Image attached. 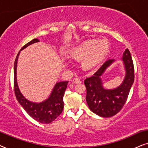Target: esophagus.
<instances>
[{"label":"esophagus","instance_id":"esophagus-1","mask_svg":"<svg viewBox=\"0 0 148 148\" xmlns=\"http://www.w3.org/2000/svg\"><path fill=\"white\" fill-rule=\"evenodd\" d=\"M72 82H73V83L76 84V83H80V82H81V81H80V80L79 79V78H73Z\"/></svg>","mask_w":148,"mask_h":148}]
</instances>
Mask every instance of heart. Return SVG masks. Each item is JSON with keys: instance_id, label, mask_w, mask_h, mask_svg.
<instances>
[{"instance_id": "1", "label": "heart", "mask_w": 148, "mask_h": 148, "mask_svg": "<svg viewBox=\"0 0 148 148\" xmlns=\"http://www.w3.org/2000/svg\"><path fill=\"white\" fill-rule=\"evenodd\" d=\"M110 43L107 39L99 40H88L76 45L68 53L69 58L76 60L82 59L81 66L84 70L93 69L99 64L108 53Z\"/></svg>"}]
</instances>
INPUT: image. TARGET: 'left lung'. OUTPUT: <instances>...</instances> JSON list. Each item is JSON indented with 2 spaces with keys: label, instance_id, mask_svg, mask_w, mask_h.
I'll return each mask as SVG.
<instances>
[{
  "label": "left lung",
  "instance_id": "1",
  "mask_svg": "<svg viewBox=\"0 0 148 148\" xmlns=\"http://www.w3.org/2000/svg\"><path fill=\"white\" fill-rule=\"evenodd\" d=\"M126 74L123 82L117 88L106 89L103 86L101 76L115 60H108L90 77L84 80L86 88V101L89 109L99 116H113L121 111L126 103L134 82V66L131 53L128 49L123 53Z\"/></svg>",
  "mask_w": 148,
  "mask_h": 148
}]
</instances>
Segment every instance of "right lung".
Wrapping results in <instances>:
<instances>
[{
    "mask_svg": "<svg viewBox=\"0 0 148 148\" xmlns=\"http://www.w3.org/2000/svg\"><path fill=\"white\" fill-rule=\"evenodd\" d=\"M39 42V40L34 38L26 45H25L21 50L19 51L18 54L15 58L14 63V89L15 94L17 101L25 112L35 121L42 124H49L55 121L59 116L62 114L64 109V97L65 90L68 86V81H62L57 82L53 89L48 99L40 103H34L29 101L26 98L23 97L20 90L19 89L17 82V66L19 55L20 51L29 45L34 44L35 42Z\"/></svg>",
    "mask_w": 148,
    "mask_h": 148,
    "instance_id": "add662e5",
    "label": "right lung"
}]
</instances>
